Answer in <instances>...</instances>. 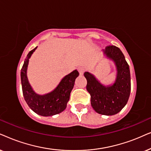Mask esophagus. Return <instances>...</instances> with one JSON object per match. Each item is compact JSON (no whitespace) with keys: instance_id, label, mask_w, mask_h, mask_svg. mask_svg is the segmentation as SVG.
<instances>
[{"instance_id":"34e87169","label":"esophagus","mask_w":151,"mask_h":151,"mask_svg":"<svg viewBox=\"0 0 151 151\" xmlns=\"http://www.w3.org/2000/svg\"><path fill=\"white\" fill-rule=\"evenodd\" d=\"M78 71H79L80 74H83L84 73V72L86 71V69L83 67L81 66V67L78 68Z\"/></svg>"}]
</instances>
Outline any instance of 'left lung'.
I'll use <instances>...</instances> for the list:
<instances>
[{"instance_id":"1","label":"left lung","mask_w":151,"mask_h":151,"mask_svg":"<svg viewBox=\"0 0 151 151\" xmlns=\"http://www.w3.org/2000/svg\"><path fill=\"white\" fill-rule=\"evenodd\" d=\"M104 55L114 61L116 68V77L112 85L105 86L90 72L84 73L90 94L93 109L104 115H114L121 111L127 104L130 94V73L129 65L119 47L109 45L103 50Z\"/></svg>"}]
</instances>
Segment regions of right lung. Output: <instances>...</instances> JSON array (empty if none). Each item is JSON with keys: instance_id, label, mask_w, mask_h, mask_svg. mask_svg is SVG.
Returning <instances> with one entry per match:
<instances>
[{"instance_id": "add662e5", "label": "right lung", "mask_w": 151, "mask_h": 151, "mask_svg": "<svg viewBox=\"0 0 151 151\" xmlns=\"http://www.w3.org/2000/svg\"><path fill=\"white\" fill-rule=\"evenodd\" d=\"M37 48L36 47L28 53L21 69V79L23 96L29 107L36 113L44 116H52L63 112L66 108L70 92L79 73L75 70L66 75L57 87L50 93L43 95L37 94L30 86L27 77L29 59Z\"/></svg>"}]
</instances>
